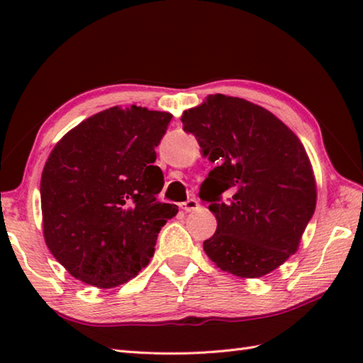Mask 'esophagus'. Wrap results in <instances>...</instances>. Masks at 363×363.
<instances>
[{
    "mask_svg": "<svg viewBox=\"0 0 363 363\" xmlns=\"http://www.w3.org/2000/svg\"><path fill=\"white\" fill-rule=\"evenodd\" d=\"M179 207L184 212H194V211L199 209V203L196 201V199H187V201L181 203Z\"/></svg>",
    "mask_w": 363,
    "mask_h": 363,
    "instance_id": "1",
    "label": "esophagus"
}]
</instances>
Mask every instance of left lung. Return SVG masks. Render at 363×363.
Instances as JSON below:
<instances>
[{
  "label": "left lung",
  "mask_w": 363,
  "mask_h": 363,
  "mask_svg": "<svg viewBox=\"0 0 363 363\" xmlns=\"http://www.w3.org/2000/svg\"><path fill=\"white\" fill-rule=\"evenodd\" d=\"M181 121L217 162L199 190L217 218L203 243L207 257L238 277L272 273L296 252L317 206L303 143L265 107L221 94L184 111Z\"/></svg>",
  "instance_id": "obj_1"
}]
</instances>
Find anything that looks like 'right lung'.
<instances>
[{"mask_svg": "<svg viewBox=\"0 0 363 363\" xmlns=\"http://www.w3.org/2000/svg\"><path fill=\"white\" fill-rule=\"evenodd\" d=\"M173 115L133 104L91 115L60 138L40 181L45 243L76 279L126 284L148 265L157 234L177 213L159 203L156 151Z\"/></svg>", "mask_w": 363, "mask_h": 363, "instance_id": "1", "label": "right lung"}]
</instances>
